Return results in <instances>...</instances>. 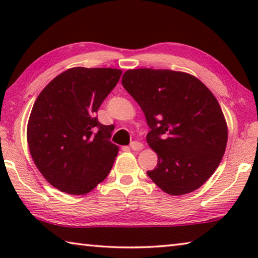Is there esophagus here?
I'll use <instances>...</instances> for the list:
<instances>
[{
	"label": "esophagus",
	"mask_w": 258,
	"mask_h": 258,
	"mask_svg": "<svg viewBox=\"0 0 258 258\" xmlns=\"http://www.w3.org/2000/svg\"><path fill=\"white\" fill-rule=\"evenodd\" d=\"M131 149H132L133 151H138V150H141L143 149V145L141 142H138V141H134L131 143Z\"/></svg>",
	"instance_id": "34e87169"
}]
</instances>
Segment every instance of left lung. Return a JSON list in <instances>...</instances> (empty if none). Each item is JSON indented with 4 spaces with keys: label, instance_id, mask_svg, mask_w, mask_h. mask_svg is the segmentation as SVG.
Instances as JSON below:
<instances>
[{
    "label": "left lung",
    "instance_id": "1",
    "mask_svg": "<svg viewBox=\"0 0 258 258\" xmlns=\"http://www.w3.org/2000/svg\"><path fill=\"white\" fill-rule=\"evenodd\" d=\"M124 89L145 112L149 147L158 156L147 174L165 194L199 189L216 171L228 142L220 103L197 77L169 69H128Z\"/></svg>",
    "mask_w": 258,
    "mask_h": 258
}]
</instances>
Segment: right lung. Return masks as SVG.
I'll return each instance as SVG.
<instances>
[{
	"instance_id": "obj_1",
	"label": "right lung",
	"mask_w": 258,
	"mask_h": 258,
	"mask_svg": "<svg viewBox=\"0 0 258 258\" xmlns=\"http://www.w3.org/2000/svg\"><path fill=\"white\" fill-rule=\"evenodd\" d=\"M116 68H69L35 101L27 124L30 156L52 186L68 195L92 191L108 176L119 148L97 112L121 75Z\"/></svg>"
}]
</instances>
